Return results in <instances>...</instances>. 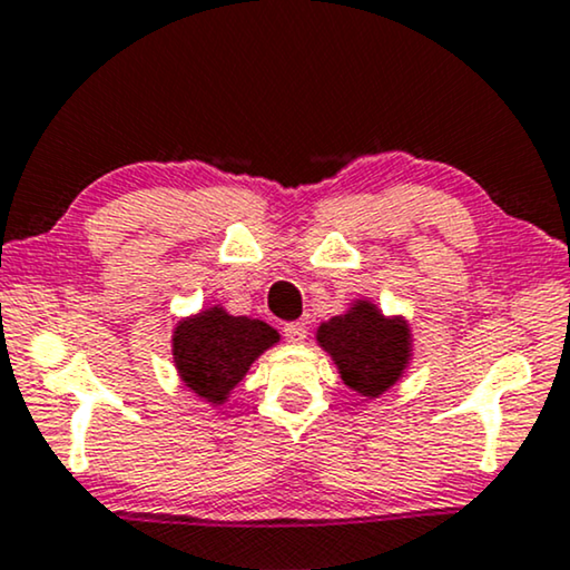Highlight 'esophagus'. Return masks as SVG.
Segmentation results:
<instances>
[{
  "mask_svg": "<svg viewBox=\"0 0 570 570\" xmlns=\"http://www.w3.org/2000/svg\"><path fill=\"white\" fill-rule=\"evenodd\" d=\"M284 336H286V341H289V344H305V338H307L305 323H286L284 325Z\"/></svg>",
  "mask_w": 570,
  "mask_h": 570,
  "instance_id": "34e87169",
  "label": "esophagus"
}]
</instances>
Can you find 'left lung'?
Segmentation results:
<instances>
[{
    "label": "left lung",
    "instance_id": "left-lung-1",
    "mask_svg": "<svg viewBox=\"0 0 570 570\" xmlns=\"http://www.w3.org/2000/svg\"><path fill=\"white\" fill-rule=\"evenodd\" d=\"M315 341L336 364L344 385L367 401L404 381L414 360L412 325L404 315H385L370 297H356L344 313L323 321Z\"/></svg>",
    "mask_w": 570,
    "mask_h": 570
}]
</instances>
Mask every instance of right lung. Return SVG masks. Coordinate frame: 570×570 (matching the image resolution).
I'll list each match as a JSON object with an SVG mask.
<instances>
[{"label": "right lung", "mask_w": 570, "mask_h": 570, "mask_svg": "<svg viewBox=\"0 0 570 570\" xmlns=\"http://www.w3.org/2000/svg\"><path fill=\"white\" fill-rule=\"evenodd\" d=\"M278 341L281 333L265 321L208 305L174 323L169 352L179 383L210 409H222L257 356Z\"/></svg>", "instance_id": "right-lung-1"}]
</instances>
